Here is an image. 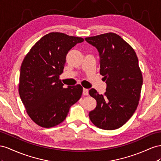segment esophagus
Here are the masks:
<instances>
[{
	"mask_svg": "<svg viewBox=\"0 0 161 161\" xmlns=\"http://www.w3.org/2000/svg\"><path fill=\"white\" fill-rule=\"evenodd\" d=\"M89 92H88V89H86V88H83V94L85 96L88 95Z\"/></svg>",
	"mask_w": 161,
	"mask_h": 161,
	"instance_id": "34e87169",
	"label": "esophagus"
}]
</instances>
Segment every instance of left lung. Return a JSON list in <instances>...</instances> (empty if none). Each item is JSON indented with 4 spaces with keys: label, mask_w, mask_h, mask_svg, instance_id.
<instances>
[{
    "label": "left lung",
    "mask_w": 161,
    "mask_h": 161,
    "mask_svg": "<svg viewBox=\"0 0 161 161\" xmlns=\"http://www.w3.org/2000/svg\"><path fill=\"white\" fill-rule=\"evenodd\" d=\"M99 53L100 73L106 81V92L89 90L96 100L89 113L91 121L100 129H118L131 117L137 108L143 84L138 58L134 50L119 35L107 33L86 38Z\"/></svg>",
    "instance_id": "8db88e82"
}]
</instances>
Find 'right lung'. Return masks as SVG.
Returning <instances> with one entry per match:
<instances>
[{
  "instance_id": "1",
  "label": "right lung",
  "mask_w": 161,
  "mask_h": 161,
  "mask_svg": "<svg viewBox=\"0 0 161 161\" xmlns=\"http://www.w3.org/2000/svg\"><path fill=\"white\" fill-rule=\"evenodd\" d=\"M82 42L81 38L52 32L36 42L23 61L19 93L27 113L39 126L49 128L62 123L81 98L83 88H64L59 75L68 52Z\"/></svg>"
}]
</instances>
